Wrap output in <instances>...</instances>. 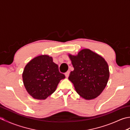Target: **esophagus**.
Listing matches in <instances>:
<instances>
[{"label":"esophagus","instance_id":"obj_1","mask_svg":"<svg viewBox=\"0 0 130 130\" xmlns=\"http://www.w3.org/2000/svg\"><path fill=\"white\" fill-rule=\"evenodd\" d=\"M69 73H70V71H67V73H65V75L66 76V78H68L69 75Z\"/></svg>","mask_w":130,"mask_h":130}]
</instances>
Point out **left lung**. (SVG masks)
I'll return each mask as SVG.
<instances>
[{"mask_svg":"<svg viewBox=\"0 0 130 130\" xmlns=\"http://www.w3.org/2000/svg\"><path fill=\"white\" fill-rule=\"evenodd\" d=\"M74 68L69 80L76 92L87 100L94 99L106 88L109 77L108 63L103 57L88 48L76 55H68Z\"/></svg>","mask_w":130,"mask_h":130,"instance_id":"8db88e82","label":"left lung"}]
</instances>
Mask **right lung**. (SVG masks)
<instances>
[{
    "label": "right lung",
    "instance_id": "1",
    "mask_svg": "<svg viewBox=\"0 0 130 130\" xmlns=\"http://www.w3.org/2000/svg\"><path fill=\"white\" fill-rule=\"evenodd\" d=\"M65 78L59 71L58 65L48 55H40L26 65L22 74L23 84L27 92L38 100L52 94L61 80Z\"/></svg>",
    "mask_w": 130,
    "mask_h": 130
}]
</instances>
